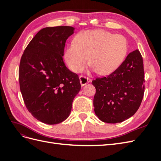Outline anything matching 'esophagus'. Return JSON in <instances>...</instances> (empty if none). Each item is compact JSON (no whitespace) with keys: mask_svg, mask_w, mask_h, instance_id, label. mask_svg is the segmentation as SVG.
Segmentation results:
<instances>
[{"mask_svg":"<svg viewBox=\"0 0 161 161\" xmlns=\"http://www.w3.org/2000/svg\"><path fill=\"white\" fill-rule=\"evenodd\" d=\"M79 79H80V85L82 86H85V85L89 83V82H91V79H89L88 77H86L85 76H82L80 75L79 76Z\"/></svg>","mask_w":161,"mask_h":161,"instance_id":"obj_1","label":"esophagus"}]
</instances>
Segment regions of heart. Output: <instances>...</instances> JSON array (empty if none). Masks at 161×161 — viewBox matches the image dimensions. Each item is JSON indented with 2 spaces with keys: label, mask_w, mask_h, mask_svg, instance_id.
Listing matches in <instances>:
<instances>
[{
  "label": "heart",
  "mask_w": 161,
  "mask_h": 161,
  "mask_svg": "<svg viewBox=\"0 0 161 161\" xmlns=\"http://www.w3.org/2000/svg\"><path fill=\"white\" fill-rule=\"evenodd\" d=\"M128 42L119 34L105 30H85L75 36L64 52L69 69L80 72L88 64L99 75H108L121 65L128 53Z\"/></svg>",
  "instance_id": "1"
}]
</instances>
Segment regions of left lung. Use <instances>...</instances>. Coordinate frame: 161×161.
<instances>
[{
  "label": "left lung",
  "instance_id": "1",
  "mask_svg": "<svg viewBox=\"0 0 161 161\" xmlns=\"http://www.w3.org/2000/svg\"><path fill=\"white\" fill-rule=\"evenodd\" d=\"M144 70L140 52H130L121 65L107 76L92 81L96 92L95 113L102 121L119 123L139 109L144 92Z\"/></svg>",
  "mask_w": 161,
  "mask_h": 161
}]
</instances>
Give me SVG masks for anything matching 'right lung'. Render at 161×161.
I'll use <instances>...</instances> for the list:
<instances>
[{
	"mask_svg": "<svg viewBox=\"0 0 161 161\" xmlns=\"http://www.w3.org/2000/svg\"><path fill=\"white\" fill-rule=\"evenodd\" d=\"M73 33L70 26L43 28L21 58L19 80L24 103L34 118L44 124L67 119L81 89L79 76L68 69L62 58L66 41Z\"/></svg>",
	"mask_w": 161,
	"mask_h": 161,
	"instance_id": "1",
	"label": "right lung"
}]
</instances>
